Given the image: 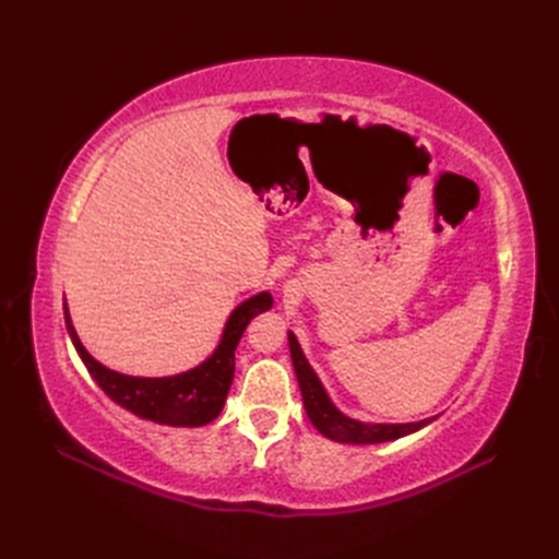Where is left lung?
Returning <instances> with one entry per match:
<instances>
[{"label": "left lung", "mask_w": 559, "mask_h": 559, "mask_svg": "<svg viewBox=\"0 0 559 559\" xmlns=\"http://www.w3.org/2000/svg\"><path fill=\"white\" fill-rule=\"evenodd\" d=\"M289 349H292V361L298 378V386L302 394V405H306V413L319 433H324L331 441L337 443H354V445H373L384 441H396L401 436H408L421 427H427L429 419L419 421H405V425H370V421H359L343 415L335 408L333 401L329 399L324 384L319 382L312 366L308 364L306 354H302L296 335L289 333Z\"/></svg>", "instance_id": "obj_1"}]
</instances>
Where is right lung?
Returning <instances> with one entry per match:
<instances>
[{
  "instance_id": "1",
  "label": "right lung",
  "mask_w": 559,
  "mask_h": 559,
  "mask_svg": "<svg viewBox=\"0 0 559 559\" xmlns=\"http://www.w3.org/2000/svg\"><path fill=\"white\" fill-rule=\"evenodd\" d=\"M273 308V296L261 292L245 300L233 310L226 321L222 343L207 361L170 378H134L116 373V370L95 361L86 347L81 345L72 326V317L64 306V324L81 361L86 364L93 380L103 386V392L142 419L158 421L170 427H202L210 425L224 411L228 389L235 376V347L249 321Z\"/></svg>"
}]
</instances>
